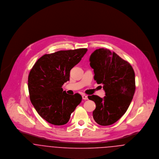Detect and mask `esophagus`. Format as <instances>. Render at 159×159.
<instances>
[{
    "mask_svg": "<svg viewBox=\"0 0 159 159\" xmlns=\"http://www.w3.org/2000/svg\"><path fill=\"white\" fill-rule=\"evenodd\" d=\"M82 97H83V99H84V100H88V96L86 95H82Z\"/></svg>",
    "mask_w": 159,
    "mask_h": 159,
    "instance_id": "esophagus-1",
    "label": "esophagus"
}]
</instances>
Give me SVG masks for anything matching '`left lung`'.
<instances>
[{
  "label": "left lung",
  "mask_w": 159,
  "mask_h": 159,
  "mask_svg": "<svg viewBox=\"0 0 159 159\" xmlns=\"http://www.w3.org/2000/svg\"><path fill=\"white\" fill-rule=\"evenodd\" d=\"M93 79L102 84L105 96H88L95 103L93 117L99 125H110L127 111L135 91V72L131 65L109 49L100 48L91 54Z\"/></svg>",
  "instance_id": "obj_1"
}]
</instances>
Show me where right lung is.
I'll return each instance as SVG.
<instances>
[{
    "mask_svg": "<svg viewBox=\"0 0 159 159\" xmlns=\"http://www.w3.org/2000/svg\"><path fill=\"white\" fill-rule=\"evenodd\" d=\"M86 48L59 51L45 54L34 64L28 77V89L32 104L39 114L55 125L67 124L82 97L63 91L70 80L71 69L87 52Z\"/></svg>",
    "mask_w": 159,
    "mask_h": 159,
    "instance_id": "add662e5",
    "label": "right lung"
}]
</instances>
